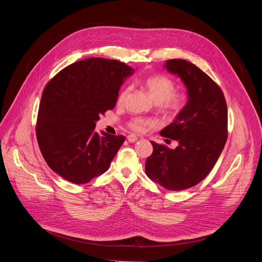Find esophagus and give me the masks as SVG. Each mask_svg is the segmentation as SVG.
Masks as SVG:
<instances>
[{"label":"esophagus","instance_id":"esophagus-1","mask_svg":"<svg viewBox=\"0 0 262 262\" xmlns=\"http://www.w3.org/2000/svg\"><path fill=\"white\" fill-rule=\"evenodd\" d=\"M127 140L130 143H135L138 140V137L135 136V135H129V136H127Z\"/></svg>","mask_w":262,"mask_h":262}]
</instances>
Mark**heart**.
Wrapping results in <instances>:
<instances>
[{
  "label": "heart",
  "mask_w": 262,
  "mask_h": 262,
  "mask_svg": "<svg viewBox=\"0 0 262 262\" xmlns=\"http://www.w3.org/2000/svg\"><path fill=\"white\" fill-rule=\"evenodd\" d=\"M143 86L149 95L158 103L159 107L166 114L175 115L186 103V95L183 92L174 91L175 82L165 74H152L144 79ZM129 87L122 89L117 97V103L122 104L129 94ZM156 122L151 118L134 117L128 122V127L137 133H142L148 127L155 126Z\"/></svg>",
  "instance_id": "heart-1"
}]
</instances>
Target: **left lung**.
Wrapping results in <instances>:
<instances>
[{
    "label": "left lung",
    "instance_id": "1",
    "mask_svg": "<svg viewBox=\"0 0 262 262\" xmlns=\"http://www.w3.org/2000/svg\"><path fill=\"white\" fill-rule=\"evenodd\" d=\"M165 68L181 79L188 102L160 133L178 146L170 149L151 141L154 152L145 171L163 188L181 191L202 181L215 165L227 140V104L221 88L195 64L171 59Z\"/></svg>",
    "mask_w": 262,
    "mask_h": 262
}]
</instances>
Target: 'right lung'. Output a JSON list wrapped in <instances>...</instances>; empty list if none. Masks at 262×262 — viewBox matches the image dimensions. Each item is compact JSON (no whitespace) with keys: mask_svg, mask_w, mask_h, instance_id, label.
Masks as SVG:
<instances>
[{"mask_svg":"<svg viewBox=\"0 0 262 262\" xmlns=\"http://www.w3.org/2000/svg\"><path fill=\"white\" fill-rule=\"evenodd\" d=\"M133 72L117 60L89 58L65 67L48 83L36 136L54 172L84 184L108 169L125 138L99 135L95 125L100 115L115 107L120 86Z\"/></svg>","mask_w":262,"mask_h":262,"instance_id":"right-lung-1","label":"right lung"}]
</instances>
